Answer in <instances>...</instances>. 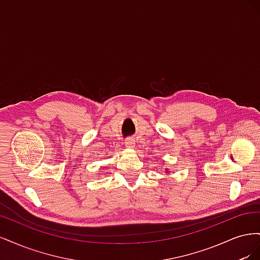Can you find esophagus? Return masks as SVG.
I'll return each instance as SVG.
<instances>
[{
	"label": "esophagus",
	"instance_id": "obj_1",
	"mask_svg": "<svg viewBox=\"0 0 260 260\" xmlns=\"http://www.w3.org/2000/svg\"><path fill=\"white\" fill-rule=\"evenodd\" d=\"M135 144H136V142H135V140H133V139H127V140H125V142H124L125 147H128V148H132L133 146H135Z\"/></svg>",
	"mask_w": 260,
	"mask_h": 260
}]
</instances>
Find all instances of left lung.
I'll return each instance as SVG.
<instances>
[{
    "label": "left lung",
    "mask_w": 260,
    "mask_h": 260,
    "mask_svg": "<svg viewBox=\"0 0 260 260\" xmlns=\"http://www.w3.org/2000/svg\"><path fill=\"white\" fill-rule=\"evenodd\" d=\"M167 172H168V171H167Z\"/></svg>",
    "instance_id": "obj_1"
}]
</instances>
